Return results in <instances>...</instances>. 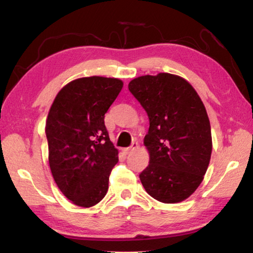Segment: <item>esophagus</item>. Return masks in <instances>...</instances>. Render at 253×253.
<instances>
[{
	"label": "esophagus",
	"mask_w": 253,
	"mask_h": 253,
	"mask_svg": "<svg viewBox=\"0 0 253 253\" xmlns=\"http://www.w3.org/2000/svg\"><path fill=\"white\" fill-rule=\"evenodd\" d=\"M137 148H138V143L134 142V143L131 144V146H130V147H127V148L124 149V153H125V154H129L130 152L135 151V149H137Z\"/></svg>",
	"instance_id": "34e87169"
}]
</instances>
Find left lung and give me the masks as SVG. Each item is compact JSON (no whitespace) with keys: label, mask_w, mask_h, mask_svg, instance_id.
Instances as JSON below:
<instances>
[{"label":"left lung","mask_w":253,"mask_h":253,"mask_svg":"<svg viewBox=\"0 0 253 253\" xmlns=\"http://www.w3.org/2000/svg\"><path fill=\"white\" fill-rule=\"evenodd\" d=\"M128 89L149 119L144 138L149 164L139 174L140 182L160 202H182L202 183L211 160L207 109L192 84L176 75L138 77Z\"/></svg>","instance_id":"left-lung-1"}]
</instances>
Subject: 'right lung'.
Listing matches in <instances>:
<instances>
[{
    "label": "right lung",
    "mask_w": 253,
    "mask_h": 253,
    "mask_svg": "<svg viewBox=\"0 0 253 253\" xmlns=\"http://www.w3.org/2000/svg\"><path fill=\"white\" fill-rule=\"evenodd\" d=\"M117 78L92 76L70 81L55 96L45 122L49 165L59 190L81 208L99 203L118 162L105 114L121 92Z\"/></svg>",
    "instance_id": "add662e5"
}]
</instances>
